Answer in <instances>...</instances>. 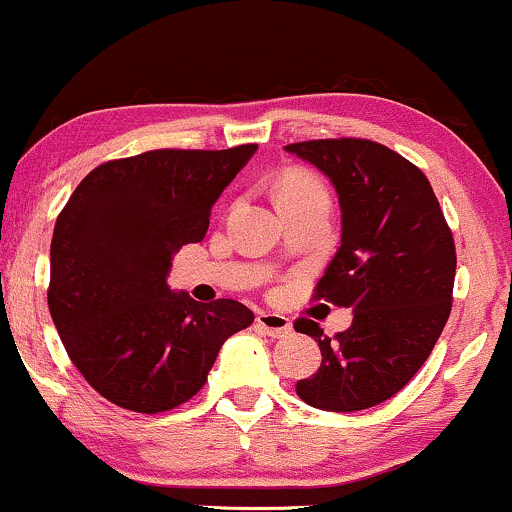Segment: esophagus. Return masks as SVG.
I'll return each mask as SVG.
<instances>
[{
	"instance_id": "1",
	"label": "esophagus",
	"mask_w": 512,
	"mask_h": 512,
	"mask_svg": "<svg viewBox=\"0 0 512 512\" xmlns=\"http://www.w3.org/2000/svg\"><path fill=\"white\" fill-rule=\"evenodd\" d=\"M257 329H262L264 334L272 338H281L291 334V319L279 315V312H260L257 315Z\"/></svg>"
}]
</instances>
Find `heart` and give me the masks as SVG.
I'll return each instance as SVG.
<instances>
[{"label":"heart","instance_id":"1","mask_svg":"<svg viewBox=\"0 0 512 512\" xmlns=\"http://www.w3.org/2000/svg\"><path fill=\"white\" fill-rule=\"evenodd\" d=\"M274 193H276V202H286V200H298V197L326 195V190L312 174H307V171H300V169H291L286 171V174H281L279 181H276Z\"/></svg>","mask_w":512,"mask_h":512}]
</instances>
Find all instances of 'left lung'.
Listing matches in <instances>:
<instances>
[{"instance_id": "8db88e82", "label": "left lung", "mask_w": 512, "mask_h": 512, "mask_svg": "<svg viewBox=\"0 0 512 512\" xmlns=\"http://www.w3.org/2000/svg\"><path fill=\"white\" fill-rule=\"evenodd\" d=\"M329 178L341 207V245L317 298L350 307L353 324L326 338L312 319L322 365L295 393L329 412L384 403L415 377L451 315L455 245L427 176L372 140H310L283 147Z\"/></svg>"}]
</instances>
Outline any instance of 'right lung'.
Segmentation results:
<instances>
[{
    "mask_svg": "<svg viewBox=\"0 0 512 512\" xmlns=\"http://www.w3.org/2000/svg\"><path fill=\"white\" fill-rule=\"evenodd\" d=\"M257 145L152 150L80 181L49 250L47 305L61 343L100 396L155 415L205 386L229 336L252 324L238 300L197 303L166 283L181 245L205 238L214 202Z\"/></svg>",
    "mask_w": 512,
    "mask_h": 512,
    "instance_id": "1",
    "label": "right lung"
}]
</instances>
